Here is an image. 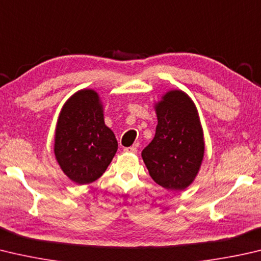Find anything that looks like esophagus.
<instances>
[{
    "instance_id": "34e87169",
    "label": "esophagus",
    "mask_w": 261,
    "mask_h": 261,
    "mask_svg": "<svg viewBox=\"0 0 261 261\" xmlns=\"http://www.w3.org/2000/svg\"><path fill=\"white\" fill-rule=\"evenodd\" d=\"M123 150H124L125 153H130V154L137 153V148H136V147H134V146H132V147H126V148H124Z\"/></svg>"
}]
</instances>
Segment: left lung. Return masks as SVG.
I'll return each instance as SVG.
<instances>
[{
    "mask_svg": "<svg viewBox=\"0 0 261 261\" xmlns=\"http://www.w3.org/2000/svg\"><path fill=\"white\" fill-rule=\"evenodd\" d=\"M154 108L156 132L141 158L156 184L168 191H184L195 180L204 158V135L197 108L182 90L165 92Z\"/></svg>",
    "mask_w": 261,
    "mask_h": 261,
    "instance_id": "1",
    "label": "left lung"
}]
</instances>
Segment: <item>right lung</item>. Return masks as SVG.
<instances>
[{
  "mask_svg": "<svg viewBox=\"0 0 261 261\" xmlns=\"http://www.w3.org/2000/svg\"><path fill=\"white\" fill-rule=\"evenodd\" d=\"M54 151L60 169L75 184H91L106 171L117 140L105 124L97 91L79 90L66 100L57 120Z\"/></svg>",
  "mask_w": 261,
  "mask_h": 261,
  "instance_id": "1",
  "label": "right lung"
}]
</instances>
